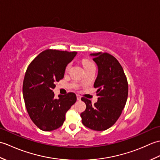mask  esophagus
<instances>
[{"label": "esophagus", "instance_id": "1", "mask_svg": "<svg viewBox=\"0 0 160 160\" xmlns=\"http://www.w3.org/2000/svg\"><path fill=\"white\" fill-rule=\"evenodd\" d=\"M77 100H81V97H80V96H79V95H77Z\"/></svg>", "mask_w": 160, "mask_h": 160}]
</instances>
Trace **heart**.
I'll use <instances>...</instances> for the list:
<instances>
[{
    "label": "heart",
    "mask_w": 160,
    "mask_h": 160,
    "mask_svg": "<svg viewBox=\"0 0 160 160\" xmlns=\"http://www.w3.org/2000/svg\"><path fill=\"white\" fill-rule=\"evenodd\" d=\"M82 63H83V65H84V69H86V68H89V67H91L92 66H94V64L91 62V61H89V60H87V59H84L82 61ZM71 67V63H69L67 65L66 67V71H68L69 70L70 68Z\"/></svg>",
    "instance_id": "heart-1"
}]
</instances>
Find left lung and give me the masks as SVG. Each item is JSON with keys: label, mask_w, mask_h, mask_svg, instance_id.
I'll use <instances>...</instances> for the list:
<instances>
[{"label": "left lung", "mask_w": 160, "mask_h": 160, "mask_svg": "<svg viewBox=\"0 0 160 160\" xmlns=\"http://www.w3.org/2000/svg\"><path fill=\"white\" fill-rule=\"evenodd\" d=\"M98 66V76L94 82L98 102L82 98L86 109L80 116L85 127L102 131L111 127L120 116L128 98V82L123 68L118 60L107 53L90 54Z\"/></svg>", "instance_id": "obj_1"}]
</instances>
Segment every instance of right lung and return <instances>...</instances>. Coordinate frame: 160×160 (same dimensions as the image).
Masks as SVG:
<instances>
[{
  "label": "right lung",
  "instance_id": "1",
  "mask_svg": "<svg viewBox=\"0 0 160 160\" xmlns=\"http://www.w3.org/2000/svg\"><path fill=\"white\" fill-rule=\"evenodd\" d=\"M77 52L48 49L35 58L26 71L22 94L31 120L42 131L58 128L65 120V114L76 102L74 93L54 98L56 82L62 79L66 67Z\"/></svg>",
  "mask_w": 160,
  "mask_h": 160
}]
</instances>
